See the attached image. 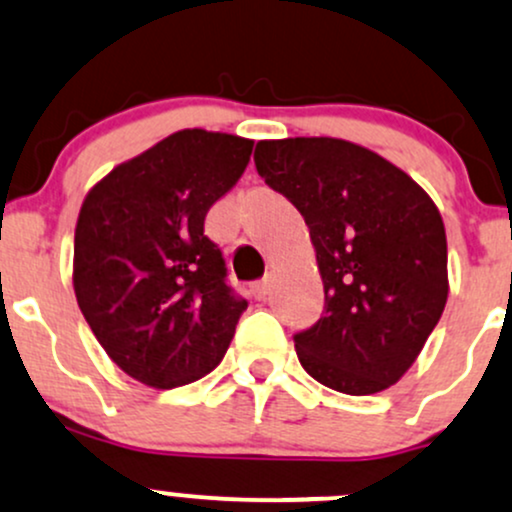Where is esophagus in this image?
<instances>
[{
  "label": "esophagus",
  "instance_id": "obj_1",
  "mask_svg": "<svg viewBox=\"0 0 512 512\" xmlns=\"http://www.w3.org/2000/svg\"><path fill=\"white\" fill-rule=\"evenodd\" d=\"M250 291H252V296L257 298V301H264V298L269 296V291H272V276H264V279L255 281Z\"/></svg>",
  "mask_w": 512,
  "mask_h": 512
}]
</instances>
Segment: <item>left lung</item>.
<instances>
[{
    "mask_svg": "<svg viewBox=\"0 0 512 512\" xmlns=\"http://www.w3.org/2000/svg\"><path fill=\"white\" fill-rule=\"evenodd\" d=\"M255 166L301 211L325 284L320 320L293 334L301 366L344 395L395 385L448 301V240L433 199L344 139L257 142Z\"/></svg>",
    "mask_w": 512,
    "mask_h": 512,
    "instance_id": "left-lung-1",
    "label": "left lung"
}]
</instances>
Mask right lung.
Listing matches in <instances>:
<instances>
[{"instance_id": "right-lung-1", "label": "right lung", "mask_w": 512, "mask_h": 512, "mask_svg": "<svg viewBox=\"0 0 512 512\" xmlns=\"http://www.w3.org/2000/svg\"><path fill=\"white\" fill-rule=\"evenodd\" d=\"M252 142L182 129L88 192L74 233V293L88 327L139 383L170 390L219 366L248 308L204 236Z\"/></svg>"}]
</instances>
